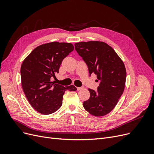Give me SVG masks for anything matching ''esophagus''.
Here are the masks:
<instances>
[{
    "label": "esophagus",
    "instance_id": "obj_1",
    "mask_svg": "<svg viewBox=\"0 0 154 154\" xmlns=\"http://www.w3.org/2000/svg\"><path fill=\"white\" fill-rule=\"evenodd\" d=\"M83 88V87H77V90H78V91H80V90L82 89Z\"/></svg>",
    "mask_w": 154,
    "mask_h": 154
}]
</instances>
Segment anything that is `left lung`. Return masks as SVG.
I'll list each match as a JSON object with an SVG mask.
<instances>
[{
    "label": "left lung",
    "instance_id": "1",
    "mask_svg": "<svg viewBox=\"0 0 154 154\" xmlns=\"http://www.w3.org/2000/svg\"><path fill=\"white\" fill-rule=\"evenodd\" d=\"M74 46L87 64L89 75L96 74V80L100 82L97 91L88 88L91 96L83 102V107L95 116L109 114L124 91L127 72L123 61L110 45L103 42H82Z\"/></svg>",
    "mask_w": 154,
    "mask_h": 154
}]
</instances>
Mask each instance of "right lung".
Listing matches in <instances>:
<instances>
[{"mask_svg": "<svg viewBox=\"0 0 154 154\" xmlns=\"http://www.w3.org/2000/svg\"><path fill=\"white\" fill-rule=\"evenodd\" d=\"M73 50L71 43L54 42L38 46L23 61L22 87L29 103L38 112L54 113L62 105L65 91L77 90L74 85L66 87L51 81L59 72L63 60Z\"/></svg>", "mask_w": 154, "mask_h": 154, "instance_id": "add662e5", "label": "right lung"}]
</instances>
